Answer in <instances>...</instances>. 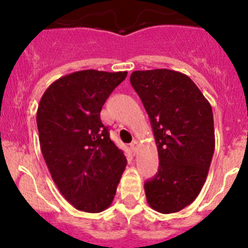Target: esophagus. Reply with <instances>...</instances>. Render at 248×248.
<instances>
[{"label": "esophagus", "mask_w": 248, "mask_h": 248, "mask_svg": "<svg viewBox=\"0 0 248 248\" xmlns=\"http://www.w3.org/2000/svg\"><path fill=\"white\" fill-rule=\"evenodd\" d=\"M130 148H132V152L134 154L138 153V148H139V143L136 141H133L132 143H130Z\"/></svg>", "instance_id": "1"}]
</instances>
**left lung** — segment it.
<instances>
[{"label": "left lung", "instance_id": "obj_1", "mask_svg": "<svg viewBox=\"0 0 248 248\" xmlns=\"http://www.w3.org/2000/svg\"><path fill=\"white\" fill-rule=\"evenodd\" d=\"M130 84L150 119L158 171L144 183L147 202L155 211L173 213L201 192L215 152L210 102L189 77L177 71H134Z\"/></svg>", "mask_w": 248, "mask_h": 248}]
</instances>
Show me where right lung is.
<instances>
[{
    "label": "right lung",
    "mask_w": 248,
    "mask_h": 248,
    "mask_svg": "<svg viewBox=\"0 0 248 248\" xmlns=\"http://www.w3.org/2000/svg\"><path fill=\"white\" fill-rule=\"evenodd\" d=\"M127 72L84 70L50 85L37 109L43 157L59 191L77 210L98 213L114 199L127 160L100 112Z\"/></svg>",
    "instance_id": "1"
}]
</instances>
